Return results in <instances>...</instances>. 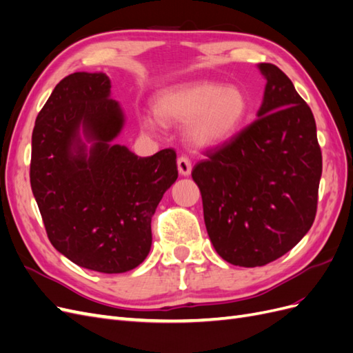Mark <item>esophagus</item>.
I'll use <instances>...</instances> for the list:
<instances>
[{
  "mask_svg": "<svg viewBox=\"0 0 353 353\" xmlns=\"http://www.w3.org/2000/svg\"><path fill=\"white\" fill-rule=\"evenodd\" d=\"M176 165H178L179 175H183V176H188L191 174V169H193V166H191L190 159L185 157V156H179Z\"/></svg>",
  "mask_w": 353,
  "mask_h": 353,
  "instance_id": "esophagus-1",
  "label": "esophagus"
}]
</instances>
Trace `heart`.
<instances>
[{"label":"heart","mask_w":353,"mask_h":353,"mask_svg":"<svg viewBox=\"0 0 353 353\" xmlns=\"http://www.w3.org/2000/svg\"><path fill=\"white\" fill-rule=\"evenodd\" d=\"M249 112V99L237 85L194 81L168 87L153 99L156 119L145 116L144 126L188 123V141L200 148L218 147L237 134Z\"/></svg>","instance_id":"1"}]
</instances>
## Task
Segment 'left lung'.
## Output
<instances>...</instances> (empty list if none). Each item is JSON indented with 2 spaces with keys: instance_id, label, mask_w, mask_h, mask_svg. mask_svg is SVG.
I'll return each instance as SVG.
<instances>
[{
  "instance_id": "left-lung-1",
  "label": "left lung",
  "mask_w": 353,
  "mask_h": 353,
  "mask_svg": "<svg viewBox=\"0 0 353 353\" xmlns=\"http://www.w3.org/2000/svg\"><path fill=\"white\" fill-rule=\"evenodd\" d=\"M258 68L266 79L258 119L191 172L213 248L245 268L281 258L305 237L323 172L309 105L279 68Z\"/></svg>"
}]
</instances>
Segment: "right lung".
I'll return each instance as SVG.
<instances>
[{"label":"right lung","mask_w":353,"mask_h":353,"mask_svg":"<svg viewBox=\"0 0 353 353\" xmlns=\"http://www.w3.org/2000/svg\"><path fill=\"white\" fill-rule=\"evenodd\" d=\"M103 72L61 79L32 132L30 187L56 250L82 268L121 274L152 248V218L178 178L176 153L138 157L114 144L125 125Z\"/></svg>","instance_id":"right-lung-1"}]
</instances>
